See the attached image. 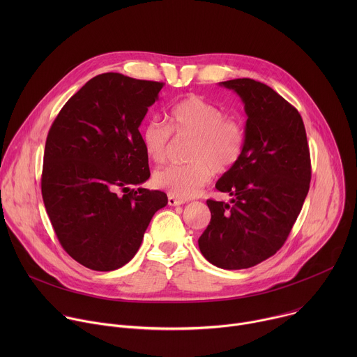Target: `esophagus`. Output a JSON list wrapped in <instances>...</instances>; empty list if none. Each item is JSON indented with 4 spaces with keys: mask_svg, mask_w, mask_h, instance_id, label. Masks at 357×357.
Wrapping results in <instances>:
<instances>
[{
    "mask_svg": "<svg viewBox=\"0 0 357 357\" xmlns=\"http://www.w3.org/2000/svg\"><path fill=\"white\" fill-rule=\"evenodd\" d=\"M183 200H181V199H176V197H174V196H168V205L169 206H181V205H183Z\"/></svg>",
    "mask_w": 357,
    "mask_h": 357,
    "instance_id": "1",
    "label": "esophagus"
}]
</instances>
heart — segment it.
Segmentation results:
<instances>
[{
	"label": "heart",
	"instance_id": "1",
	"mask_svg": "<svg viewBox=\"0 0 357 357\" xmlns=\"http://www.w3.org/2000/svg\"><path fill=\"white\" fill-rule=\"evenodd\" d=\"M172 132L179 138L192 139L186 152L189 164L158 169L154 174V183L178 199L197 196L213 172H229L243 155V124L196 94L185 97L169 109L168 124L154 119L142 126L141 144L152 162L162 164L167 160L172 146Z\"/></svg>",
	"mask_w": 357,
	"mask_h": 357
}]
</instances>
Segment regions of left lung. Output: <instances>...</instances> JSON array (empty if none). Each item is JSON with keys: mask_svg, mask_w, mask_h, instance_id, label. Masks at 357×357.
<instances>
[{"mask_svg": "<svg viewBox=\"0 0 357 357\" xmlns=\"http://www.w3.org/2000/svg\"><path fill=\"white\" fill-rule=\"evenodd\" d=\"M247 114L243 155L216 189L231 205L208 199L211 223L199 237L209 263L223 270L256 266L284 245L308 195L311 155L298 110L270 86L252 79L222 82Z\"/></svg>", "mask_w": 357, "mask_h": 357, "instance_id": "1", "label": "left lung"}]
</instances>
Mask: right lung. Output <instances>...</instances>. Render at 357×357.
Masks as SVG:
<instances>
[{"label": "right lung", "mask_w": 357, "mask_h": 357, "mask_svg": "<svg viewBox=\"0 0 357 357\" xmlns=\"http://www.w3.org/2000/svg\"><path fill=\"white\" fill-rule=\"evenodd\" d=\"M162 87L98 75L68 100L47 132L45 208L63 250L90 270L127 264L152 216L168 203L161 190L131 189L151 175L138 127Z\"/></svg>", "instance_id": "1"}]
</instances>
